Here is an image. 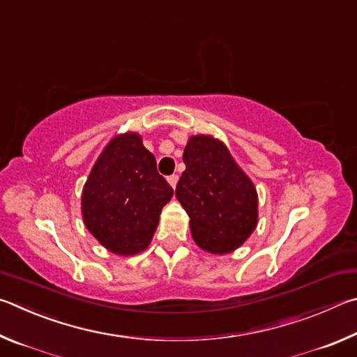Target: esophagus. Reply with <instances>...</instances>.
Wrapping results in <instances>:
<instances>
[{
    "label": "esophagus",
    "instance_id": "1",
    "mask_svg": "<svg viewBox=\"0 0 357 357\" xmlns=\"http://www.w3.org/2000/svg\"><path fill=\"white\" fill-rule=\"evenodd\" d=\"M167 182H169V185L172 186V188H175V185H177V182H178V175H177V174L169 175V177H167Z\"/></svg>",
    "mask_w": 357,
    "mask_h": 357
}]
</instances>
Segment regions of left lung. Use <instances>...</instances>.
<instances>
[{"label": "left lung", "instance_id": "left-lung-1", "mask_svg": "<svg viewBox=\"0 0 357 357\" xmlns=\"http://www.w3.org/2000/svg\"><path fill=\"white\" fill-rule=\"evenodd\" d=\"M186 169L175 197L190 216L196 245L210 254L238 249L257 227L259 196L222 141L191 136L183 152Z\"/></svg>", "mask_w": 357, "mask_h": 357}]
</instances>
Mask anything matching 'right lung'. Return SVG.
Masks as SVG:
<instances>
[{
    "label": "right lung",
    "instance_id": "obj_1",
    "mask_svg": "<svg viewBox=\"0 0 357 357\" xmlns=\"http://www.w3.org/2000/svg\"><path fill=\"white\" fill-rule=\"evenodd\" d=\"M174 190L156 171L142 137L127 131L106 144L81 192L86 229L117 255L147 249Z\"/></svg>",
    "mask_w": 357,
    "mask_h": 357
}]
</instances>
